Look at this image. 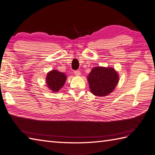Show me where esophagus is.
Here are the masks:
<instances>
[{
  "mask_svg": "<svg viewBox=\"0 0 155 155\" xmlns=\"http://www.w3.org/2000/svg\"><path fill=\"white\" fill-rule=\"evenodd\" d=\"M74 74L76 75V76H80L81 75V72H80V71H74Z\"/></svg>",
  "mask_w": 155,
  "mask_h": 155,
  "instance_id": "34e87169",
  "label": "esophagus"
}]
</instances>
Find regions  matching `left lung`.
Segmentation results:
<instances>
[{"mask_svg":"<svg viewBox=\"0 0 155 155\" xmlns=\"http://www.w3.org/2000/svg\"><path fill=\"white\" fill-rule=\"evenodd\" d=\"M91 93L96 96H106L111 93L118 81V73L113 68L97 67L88 76Z\"/></svg>","mask_w":155,"mask_h":155,"instance_id":"obj_1","label":"left lung"}]
</instances>
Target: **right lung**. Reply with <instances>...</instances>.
<instances>
[{"mask_svg":"<svg viewBox=\"0 0 155 155\" xmlns=\"http://www.w3.org/2000/svg\"><path fill=\"white\" fill-rule=\"evenodd\" d=\"M67 77L62 72L57 70L49 72L47 76V84L48 87L52 91L57 92L63 87Z\"/></svg>","mask_w":155,"mask_h":155,"instance_id":"1","label":"right lung"}]
</instances>
